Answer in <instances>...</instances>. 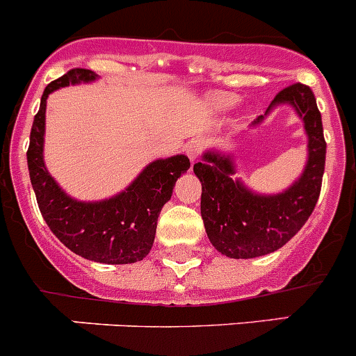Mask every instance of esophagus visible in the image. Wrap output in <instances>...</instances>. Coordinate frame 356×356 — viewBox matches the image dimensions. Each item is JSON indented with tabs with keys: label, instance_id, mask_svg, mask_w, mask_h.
I'll return each mask as SVG.
<instances>
[{
	"label": "esophagus",
	"instance_id": "34e87169",
	"mask_svg": "<svg viewBox=\"0 0 356 356\" xmlns=\"http://www.w3.org/2000/svg\"><path fill=\"white\" fill-rule=\"evenodd\" d=\"M201 152H202V141L201 140H194L187 145V155L191 161H195V159L201 155Z\"/></svg>",
	"mask_w": 356,
	"mask_h": 356
}]
</instances>
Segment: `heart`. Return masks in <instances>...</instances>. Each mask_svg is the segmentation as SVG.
I'll list each match as a JSON object with an SVG mask.
<instances>
[{"label": "heart", "instance_id": "heart-1", "mask_svg": "<svg viewBox=\"0 0 356 356\" xmlns=\"http://www.w3.org/2000/svg\"><path fill=\"white\" fill-rule=\"evenodd\" d=\"M222 103H223V104H227V103H232V97H223V99H222Z\"/></svg>", "mask_w": 356, "mask_h": 356}]
</instances>
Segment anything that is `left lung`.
Instances as JSON below:
<instances>
[{"mask_svg":"<svg viewBox=\"0 0 356 356\" xmlns=\"http://www.w3.org/2000/svg\"><path fill=\"white\" fill-rule=\"evenodd\" d=\"M280 103L293 104L309 136V159L293 187L277 195L252 194L232 180L234 168L225 155L206 154L204 162L194 164L202 184L206 234L220 253L231 259H255L282 248L307 222L320 197L327 143L313 90L304 83H292L276 94L269 110Z\"/></svg>","mask_w":356,"mask_h":356,"instance_id":"1","label":"left lung"}]
</instances>
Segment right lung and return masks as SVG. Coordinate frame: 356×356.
I'll return each instance as SVG.
<instances>
[{"label":"right lung","mask_w":356,"mask_h":356,"mask_svg":"<svg viewBox=\"0 0 356 356\" xmlns=\"http://www.w3.org/2000/svg\"><path fill=\"white\" fill-rule=\"evenodd\" d=\"M94 79L90 70L73 67L45 87L29 136V178L42 216L64 246L94 262L133 264L152 250L159 213L171 199L176 180L191 168V161L175 155L152 162L129 188L108 201L79 202L67 197L43 164L47 97L59 87Z\"/></svg>","instance_id":"obj_1"}]
</instances>
